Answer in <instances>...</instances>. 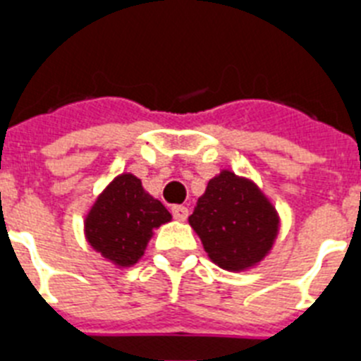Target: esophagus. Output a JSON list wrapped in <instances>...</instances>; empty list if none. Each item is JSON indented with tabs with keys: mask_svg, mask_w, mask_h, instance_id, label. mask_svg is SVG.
<instances>
[{
	"mask_svg": "<svg viewBox=\"0 0 361 361\" xmlns=\"http://www.w3.org/2000/svg\"><path fill=\"white\" fill-rule=\"evenodd\" d=\"M188 208L186 206H171V215L177 220H186L188 219Z\"/></svg>",
	"mask_w": 361,
	"mask_h": 361,
	"instance_id": "obj_1",
	"label": "esophagus"
}]
</instances>
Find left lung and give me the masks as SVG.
Instances as JSON below:
<instances>
[{
    "label": "left lung",
    "mask_w": 361,
    "mask_h": 361,
    "mask_svg": "<svg viewBox=\"0 0 361 361\" xmlns=\"http://www.w3.org/2000/svg\"><path fill=\"white\" fill-rule=\"evenodd\" d=\"M190 224L213 262L228 271H242L271 250L279 216L253 183L222 171L208 183Z\"/></svg>",
    "instance_id": "8db88e82"
}]
</instances>
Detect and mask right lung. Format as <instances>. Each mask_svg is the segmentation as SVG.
Wrapping results in <instances>:
<instances>
[{
  "mask_svg": "<svg viewBox=\"0 0 361 361\" xmlns=\"http://www.w3.org/2000/svg\"><path fill=\"white\" fill-rule=\"evenodd\" d=\"M171 220L170 212L142 190L130 173L117 177L86 216V237L94 250L119 266H132L145 253L153 228Z\"/></svg>",
  "mask_w": 361,
  "mask_h": 361,
  "instance_id": "right-lung-1",
  "label": "right lung"
}]
</instances>
